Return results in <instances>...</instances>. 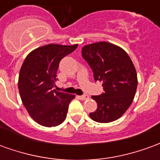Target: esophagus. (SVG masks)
Segmentation results:
<instances>
[{
    "label": "esophagus",
    "mask_w": 160,
    "mask_h": 160,
    "mask_svg": "<svg viewBox=\"0 0 160 160\" xmlns=\"http://www.w3.org/2000/svg\"><path fill=\"white\" fill-rule=\"evenodd\" d=\"M78 98L80 100H87L89 98V96L88 95H81V96H78Z\"/></svg>",
    "instance_id": "obj_1"
}]
</instances>
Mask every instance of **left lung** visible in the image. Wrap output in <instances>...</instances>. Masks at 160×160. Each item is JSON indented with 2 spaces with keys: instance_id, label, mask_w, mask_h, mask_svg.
I'll return each mask as SVG.
<instances>
[{
  "instance_id": "8db88e82",
  "label": "left lung",
  "mask_w": 160,
  "mask_h": 160,
  "mask_svg": "<svg viewBox=\"0 0 160 160\" xmlns=\"http://www.w3.org/2000/svg\"><path fill=\"white\" fill-rule=\"evenodd\" d=\"M81 54L104 91L92 97L98 108L90 118L102 123L118 120L130 106L137 89V73L130 57L121 47L107 42L85 45Z\"/></svg>"
}]
</instances>
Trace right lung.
I'll use <instances>...</instances> for the list:
<instances>
[{
	"label": "right lung",
	"mask_w": 160,
	"mask_h": 160,
	"mask_svg": "<svg viewBox=\"0 0 160 160\" xmlns=\"http://www.w3.org/2000/svg\"><path fill=\"white\" fill-rule=\"evenodd\" d=\"M77 46H42L30 52L21 66L18 82L21 100L32 118L42 126L55 127L66 119L75 96L56 91L55 82L60 61Z\"/></svg>",
	"instance_id": "1"
}]
</instances>
